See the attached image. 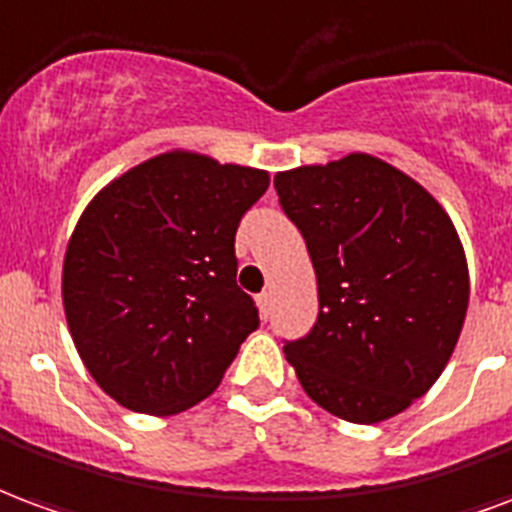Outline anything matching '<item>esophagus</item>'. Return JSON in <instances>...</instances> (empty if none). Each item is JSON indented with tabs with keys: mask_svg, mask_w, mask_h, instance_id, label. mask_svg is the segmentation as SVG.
Masks as SVG:
<instances>
[{
	"mask_svg": "<svg viewBox=\"0 0 512 512\" xmlns=\"http://www.w3.org/2000/svg\"><path fill=\"white\" fill-rule=\"evenodd\" d=\"M256 302H259V311L264 319H270V311H272V292H261L259 297H256Z\"/></svg>",
	"mask_w": 512,
	"mask_h": 512,
	"instance_id": "obj_1",
	"label": "esophagus"
}]
</instances>
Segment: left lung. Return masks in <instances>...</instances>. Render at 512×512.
<instances>
[{
	"instance_id": "obj_1",
	"label": "left lung",
	"mask_w": 512,
	"mask_h": 512,
	"mask_svg": "<svg viewBox=\"0 0 512 512\" xmlns=\"http://www.w3.org/2000/svg\"><path fill=\"white\" fill-rule=\"evenodd\" d=\"M311 253L319 316L283 341L313 401L349 423L404 412L445 371L469 305L453 220L404 171L371 155L275 177Z\"/></svg>"
}]
</instances>
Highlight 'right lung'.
I'll return each mask as SVG.
<instances>
[{"instance_id": "obj_1", "label": "right lung", "mask_w": 512, "mask_h": 512, "mask_svg": "<svg viewBox=\"0 0 512 512\" xmlns=\"http://www.w3.org/2000/svg\"><path fill=\"white\" fill-rule=\"evenodd\" d=\"M267 171L166 152L92 199L62 267L87 371L117 404L177 414L218 387L259 308L237 286L234 234Z\"/></svg>"}]
</instances>
